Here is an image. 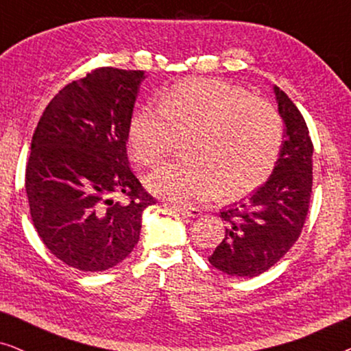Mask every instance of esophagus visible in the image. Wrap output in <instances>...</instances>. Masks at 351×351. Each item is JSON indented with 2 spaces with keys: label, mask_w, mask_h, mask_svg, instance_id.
<instances>
[{
  "label": "esophagus",
  "mask_w": 351,
  "mask_h": 351,
  "mask_svg": "<svg viewBox=\"0 0 351 351\" xmlns=\"http://www.w3.org/2000/svg\"><path fill=\"white\" fill-rule=\"evenodd\" d=\"M177 213L185 215V217H199L201 214H203V210L199 208H189V206H180V204H174L172 206Z\"/></svg>",
  "instance_id": "34e87169"
}]
</instances>
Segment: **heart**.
Listing matches in <instances>:
<instances>
[{"mask_svg":"<svg viewBox=\"0 0 351 351\" xmlns=\"http://www.w3.org/2000/svg\"><path fill=\"white\" fill-rule=\"evenodd\" d=\"M186 158L147 179L153 193L180 204L237 198L270 176L282 143V123L265 100L215 80H186L160 97V108L132 113L128 143L134 160L155 166L186 136Z\"/></svg>","mask_w":351,"mask_h":351,"instance_id":"b5f03b06","label":"heart"}]
</instances>
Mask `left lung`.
I'll use <instances>...</instances> for the list:
<instances>
[{
  "mask_svg": "<svg viewBox=\"0 0 351 351\" xmlns=\"http://www.w3.org/2000/svg\"><path fill=\"white\" fill-rule=\"evenodd\" d=\"M273 93L285 136L271 176L251 198L219 214L225 237L209 262L230 276L252 278L275 265L300 237L308 213L313 143L294 102L278 86Z\"/></svg>",
  "mask_w": 351,
  "mask_h": 351,
  "instance_id": "1",
  "label": "left lung"
}]
</instances>
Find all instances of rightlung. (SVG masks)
I'll return each mask as SVG.
<instances>
[{"label":"right lung","instance_id":"right-lung-1","mask_svg":"<svg viewBox=\"0 0 351 351\" xmlns=\"http://www.w3.org/2000/svg\"><path fill=\"white\" fill-rule=\"evenodd\" d=\"M147 75L112 66L71 81L33 134L25 190L33 225L54 256L81 271L108 270L141 238L155 204L128 161V128ZM124 193L128 204L114 202Z\"/></svg>","mask_w":351,"mask_h":351}]
</instances>
